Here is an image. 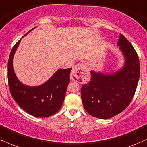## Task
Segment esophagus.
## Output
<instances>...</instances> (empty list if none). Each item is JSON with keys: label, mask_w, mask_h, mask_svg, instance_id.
Segmentation results:
<instances>
[{"label": "esophagus", "mask_w": 147, "mask_h": 147, "mask_svg": "<svg viewBox=\"0 0 147 147\" xmlns=\"http://www.w3.org/2000/svg\"><path fill=\"white\" fill-rule=\"evenodd\" d=\"M71 77L74 81L80 84H86L90 78V74L86 63H79L72 68Z\"/></svg>", "instance_id": "esophagus-1"}]
</instances>
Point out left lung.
Listing matches in <instances>:
<instances>
[{"label": "left lung", "instance_id": "8db88e82", "mask_svg": "<svg viewBox=\"0 0 147 147\" xmlns=\"http://www.w3.org/2000/svg\"><path fill=\"white\" fill-rule=\"evenodd\" d=\"M117 45L125 57L123 68L114 74L91 71V79L81 87V100L91 116L108 119L123 112L135 94L140 77L137 53L123 35L120 34Z\"/></svg>", "mask_w": 147, "mask_h": 147}]
</instances>
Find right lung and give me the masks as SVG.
<instances>
[{"mask_svg":"<svg viewBox=\"0 0 147 147\" xmlns=\"http://www.w3.org/2000/svg\"><path fill=\"white\" fill-rule=\"evenodd\" d=\"M20 42V40L12 48L9 57L7 70L10 92L18 105L28 114L35 117H49L56 114L61 107L72 68L59 69L40 86H25L17 78L13 67V56Z\"/></svg>","mask_w":147,"mask_h":147,"instance_id":"obj_1","label":"right lung"}]
</instances>
